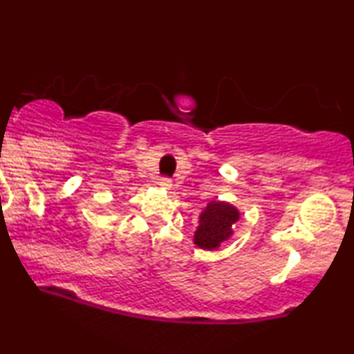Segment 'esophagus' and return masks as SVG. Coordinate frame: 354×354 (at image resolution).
<instances>
[{"instance_id": "esophagus-1", "label": "esophagus", "mask_w": 354, "mask_h": 354, "mask_svg": "<svg viewBox=\"0 0 354 354\" xmlns=\"http://www.w3.org/2000/svg\"><path fill=\"white\" fill-rule=\"evenodd\" d=\"M159 184L164 189H170L171 187V179L167 178V176H162V178H159Z\"/></svg>"}]
</instances>
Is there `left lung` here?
I'll list each match as a JSON object with an SVG mask.
<instances>
[{
    "label": "left lung",
    "instance_id": "left-lung-1",
    "mask_svg": "<svg viewBox=\"0 0 354 354\" xmlns=\"http://www.w3.org/2000/svg\"><path fill=\"white\" fill-rule=\"evenodd\" d=\"M239 218L236 207L222 201H211L200 214V227L194 236V243L201 249H216L222 241L232 236V225Z\"/></svg>",
    "mask_w": 354,
    "mask_h": 354
}]
</instances>
